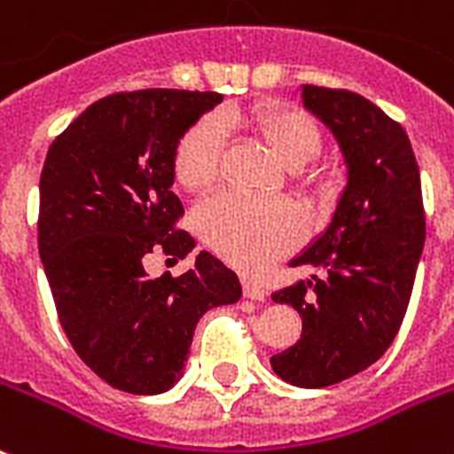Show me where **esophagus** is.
Instances as JSON below:
<instances>
[{"mask_svg":"<svg viewBox=\"0 0 454 454\" xmlns=\"http://www.w3.org/2000/svg\"><path fill=\"white\" fill-rule=\"evenodd\" d=\"M242 293H245V297H250V300H266L269 297V290L262 283L254 281H242Z\"/></svg>","mask_w":454,"mask_h":454,"instance_id":"34e87169","label":"esophagus"}]
</instances>
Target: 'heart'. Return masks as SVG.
I'll return each instance as SVG.
<instances>
[{
	"label": "heart",
	"mask_w": 454,
	"mask_h": 454,
	"mask_svg": "<svg viewBox=\"0 0 454 454\" xmlns=\"http://www.w3.org/2000/svg\"><path fill=\"white\" fill-rule=\"evenodd\" d=\"M223 128L242 126L257 133L283 166L297 168L321 150V130L309 114L295 106H262L252 112H221L216 119L190 126L173 157L176 181L188 190H204L219 176ZM207 245L231 264L257 271L288 252L297 240V219L288 204L257 202L235 192L204 200L195 214Z\"/></svg>",
	"instance_id": "b5f03b06"
}]
</instances>
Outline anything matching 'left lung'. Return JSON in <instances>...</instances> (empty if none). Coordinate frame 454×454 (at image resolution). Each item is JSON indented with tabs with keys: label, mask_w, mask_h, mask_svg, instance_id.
Listing matches in <instances>:
<instances>
[{
	"label": "left lung",
	"mask_w": 454,
	"mask_h": 454,
	"mask_svg": "<svg viewBox=\"0 0 454 454\" xmlns=\"http://www.w3.org/2000/svg\"><path fill=\"white\" fill-rule=\"evenodd\" d=\"M304 106L340 145L348 185L331 226L290 266L321 276L276 290L302 317L300 340L271 357L300 388H326L364 372L400 331L417 276L427 216L419 166L404 128L350 90L304 85Z\"/></svg>",
	"instance_id": "8db88e82"
}]
</instances>
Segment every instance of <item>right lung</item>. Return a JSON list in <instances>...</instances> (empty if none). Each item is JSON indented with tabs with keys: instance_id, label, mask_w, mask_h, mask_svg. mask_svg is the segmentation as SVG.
<instances>
[{
	"instance_id": "add662e5",
	"label": "right lung",
	"mask_w": 454,
	"mask_h": 454,
	"mask_svg": "<svg viewBox=\"0 0 454 454\" xmlns=\"http://www.w3.org/2000/svg\"><path fill=\"white\" fill-rule=\"evenodd\" d=\"M219 92L133 90L97 99L54 137L40 176L37 247L59 321L109 386L157 395L181 379L197 321L240 300V281L209 252L181 276L150 278L145 257L183 259L173 157Z\"/></svg>"
}]
</instances>
